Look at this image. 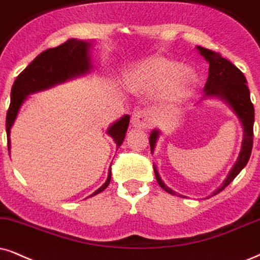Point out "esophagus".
Segmentation results:
<instances>
[{
    "mask_svg": "<svg viewBox=\"0 0 260 260\" xmlns=\"http://www.w3.org/2000/svg\"><path fill=\"white\" fill-rule=\"evenodd\" d=\"M152 116H151V114L146 110H138L132 116V123L134 127L149 128L151 124H152Z\"/></svg>",
    "mask_w": 260,
    "mask_h": 260,
    "instance_id": "34e87169",
    "label": "esophagus"
}]
</instances>
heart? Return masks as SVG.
Here are the masks:
<instances>
[{"instance_id": "obj_1", "label": "heart", "mask_w": 260, "mask_h": 260, "mask_svg": "<svg viewBox=\"0 0 260 260\" xmlns=\"http://www.w3.org/2000/svg\"><path fill=\"white\" fill-rule=\"evenodd\" d=\"M133 90L156 91L163 88L162 98L167 103L185 100L197 85V75L179 62L163 56H153L138 66L128 80Z\"/></svg>"}]
</instances>
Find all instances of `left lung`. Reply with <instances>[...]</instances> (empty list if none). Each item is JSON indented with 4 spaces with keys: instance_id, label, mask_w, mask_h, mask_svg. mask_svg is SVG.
Masks as SVG:
<instances>
[{
    "instance_id": "obj_1",
    "label": "left lung",
    "mask_w": 260,
    "mask_h": 260,
    "mask_svg": "<svg viewBox=\"0 0 260 260\" xmlns=\"http://www.w3.org/2000/svg\"><path fill=\"white\" fill-rule=\"evenodd\" d=\"M199 54L204 56L209 63V77L206 81L205 87H204V97H215L224 102L226 106L233 110L238 119L241 122L242 129H244V136H242L241 151H240L238 159L233 168L229 172L228 176L223 181L221 186L218 187L211 196H216L225 188L231 183L239 173L245 168L247 164L249 157H251L252 146H253V123H254V108L249 97V90L247 87V80L242 72L235 67L231 61L222 57L217 52L209 50L203 47H197ZM159 131L153 129L150 134V147L151 152H153L154 146H156L157 139L159 137ZM154 176H156L157 182L166 192L170 194L176 196V192L170 189L168 186L160 179L157 167L153 164ZM182 197V196H180ZM208 197V198H209Z\"/></svg>"
}]
</instances>
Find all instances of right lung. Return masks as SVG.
Returning a JSON list of instances; mask_svg holds the SVG:
<instances>
[{"label": "right lung", "instance_id": "right-lung-1", "mask_svg": "<svg viewBox=\"0 0 260 260\" xmlns=\"http://www.w3.org/2000/svg\"><path fill=\"white\" fill-rule=\"evenodd\" d=\"M92 43H93L92 41H79L75 38L68 39L67 42L56 48L48 49V50L41 52L18 75L13 84L11 106H9L7 117H6L8 152H11L12 126L27 96L35 92L47 90L55 85L64 83L71 79L90 73V71L93 68L90 56ZM128 124H129V115H124L108 128V136L113 138L117 149L123 143ZM110 179L111 169H109V173H108L107 181L90 197L103 192L109 185Z\"/></svg>", "mask_w": 260, "mask_h": 260}]
</instances>
